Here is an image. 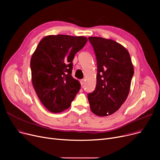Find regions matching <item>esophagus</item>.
Wrapping results in <instances>:
<instances>
[{"mask_svg":"<svg viewBox=\"0 0 160 160\" xmlns=\"http://www.w3.org/2000/svg\"><path fill=\"white\" fill-rule=\"evenodd\" d=\"M80 83H81V86H82V87H83V84H84V80H83V79H82V80H80Z\"/></svg>","mask_w":160,"mask_h":160,"instance_id":"esophagus-1","label":"esophagus"}]
</instances>
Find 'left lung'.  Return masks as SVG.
Listing matches in <instances>:
<instances>
[{"instance_id": "8db88e82", "label": "left lung", "mask_w": 160, "mask_h": 160, "mask_svg": "<svg viewBox=\"0 0 160 160\" xmlns=\"http://www.w3.org/2000/svg\"><path fill=\"white\" fill-rule=\"evenodd\" d=\"M97 58V85L88 95L91 112L100 117L117 111L127 99L134 73L128 50L112 39L89 37Z\"/></svg>"}]
</instances>
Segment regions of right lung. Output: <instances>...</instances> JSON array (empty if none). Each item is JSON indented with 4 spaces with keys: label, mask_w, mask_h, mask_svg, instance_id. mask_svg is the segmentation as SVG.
Wrapping results in <instances>:
<instances>
[{
    "label": "right lung",
    "mask_w": 160,
    "mask_h": 160,
    "mask_svg": "<svg viewBox=\"0 0 160 160\" xmlns=\"http://www.w3.org/2000/svg\"><path fill=\"white\" fill-rule=\"evenodd\" d=\"M83 36H47L39 43L30 60L32 81L48 110L60 113L69 108L80 89L72 78V60L87 43Z\"/></svg>",
    "instance_id": "1"
}]
</instances>
